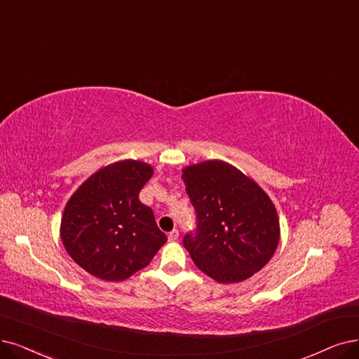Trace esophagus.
Listing matches in <instances>:
<instances>
[{
    "label": "esophagus",
    "instance_id": "esophagus-1",
    "mask_svg": "<svg viewBox=\"0 0 359 359\" xmlns=\"http://www.w3.org/2000/svg\"><path fill=\"white\" fill-rule=\"evenodd\" d=\"M178 237H180V231H178V229H172V231H170L169 236H168L169 241H175V240H178Z\"/></svg>",
    "mask_w": 359,
    "mask_h": 359
}]
</instances>
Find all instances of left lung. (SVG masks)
Listing matches in <instances>:
<instances>
[{
	"instance_id": "1",
	"label": "left lung",
	"mask_w": 359,
	"mask_h": 359,
	"mask_svg": "<svg viewBox=\"0 0 359 359\" xmlns=\"http://www.w3.org/2000/svg\"><path fill=\"white\" fill-rule=\"evenodd\" d=\"M182 181L196 210V228L182 243L197 268L226 284L261 271L280 240L278 215L266 193L221 161L185 168Z\"/></svg>"
}]
</instances>
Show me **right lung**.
<instances>
[{
  "instance_id": "1",
  "label": "right lung",
  "mask_w": 359,
  "mask_h": 359,
  "mask_svg": "<svg viewBox=\"0 0 359 359\" xmlns=\"http://www.w3.org/2000/svg\"><path fill=\"white\" fill-rule=\"evenodd\" d=\"M151 175L153 168L144 162H116L95 172L69 198L62 241L91 276L125 280L147 266L166 243L151 208L138 198Z\"/></svg>"
}]
</instances>
